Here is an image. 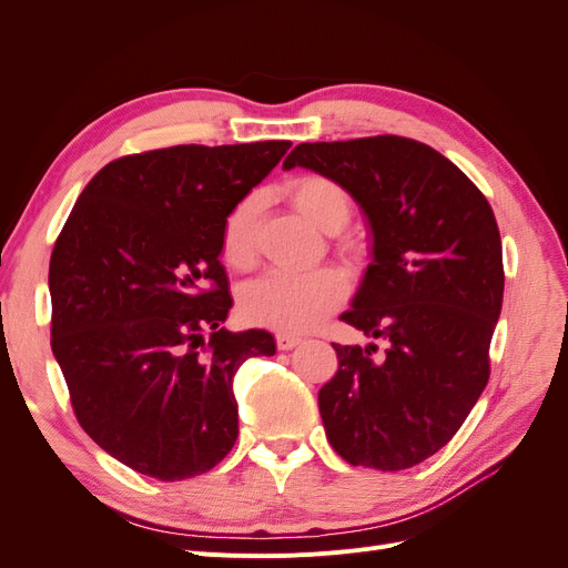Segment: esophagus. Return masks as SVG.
<instances>
[{"label": "esophagus", "instance_id": "34e87169", "mask_svg": "<svg viewBox=\"0 0 568 568\" xmlns=\"http://www.w3.org/2000/svg\"><path fill=\"white\" fill-rule=\"evenodd\" d=\"M301 341H303V338H301V336H294V334H277V348H280V351H291V348H296Z\"/></svg>", "mask_w": 568, "mask_h": 568}]
</instances>
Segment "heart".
<instances>
[{
	"mask_svg": "<svg viewBox=\"0 0 568 568\" xmlns=\"http://www.w3.org/2000/svg\"><path fill=\"white\" fill-rule=\"evenodd\" d=\"M284 192L303 217L324 234L336 236L338 251L351 253L355 248L348 236L338 234L353 217L351 192L341 182L311 173L291 180ZM257 220H261V199L255 194L239 199L222 220L220 244L227 265L236 270L253 265L257 255ZM346 294V277L332 267L313 272L272 270L244 288L239 307L251 324L280 332H307L334 313Z\"/></svg>",
	"mask_w": 568,
	"mask_h": 568,
	"instance_id": "heart-1",
	"label": "heart"
}]
</instances>
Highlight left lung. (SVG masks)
<instances>
[{
  "label": "left lung",
  "instance_id": "left-lung-1",
  "mask_svg": "<svg viewBox=\"0 0 568 568\" xmlns=\"http://www.w3.org/2000/svg\"><path fill=\"white\" fill-rule=\"evenodd\" d=\"M296 165L334 178L363 209L372 263L341 320L388 343L379 359L374 343H332L326 438L353 467L409 469L450 443L488 384L505 291L493 209L453 161L407 136L305 142L284 161Z\"/></svg>",
  "mask_w": 568,
  "mask_h": 568
}]
</instances>
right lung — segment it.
<instances>
[{
    "instance_id": "obj_1",
    "label": "right lung",
    "mask_w": 568,
    "mask_h": 568,
    "mask_svg": "<svg viewBox=\"0 0 568 568\" xmlns=\"http://www.w3.org/2000/svg\"><path fill=\"white\" fill-rule=\"evenodd\" d=\"M291 142L180 144L115 159L82 189L49 261L51 351L88 436L159 480L211 471L239 436L232 379L274 355L232 334L222 220Z\"/></svg>"
}]
</instances>
